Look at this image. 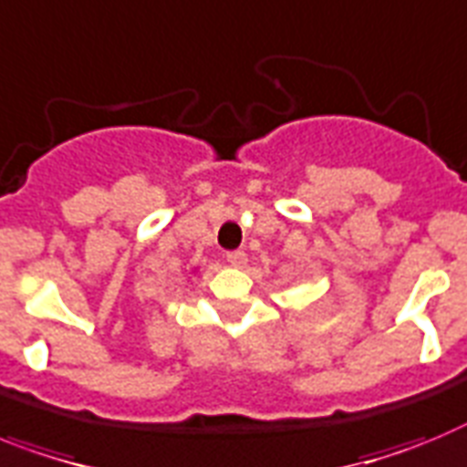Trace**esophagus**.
<instances>
[{"instance_id":"obj_1","label":"esophagus","mask_w":467,"mask_h":467,"mask_svg":"<svg viewBox=\"0 0 467 467\" xmlns=\"http://www.w3.org/2000/svg\"><path fill=\"white\" fill-rule=\"evenodd\" d=\"M228 263L233 267H244L246 265V254H244V251H230Z\"/></svg>"}]
</instances>
